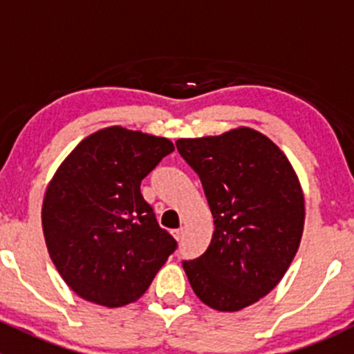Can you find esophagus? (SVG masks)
Instances as JSON below:
<instances>
[{"mask_svg": "<svg viewBox=\"0 0 354 354\" xmlns=\"http://www.w3.org/2000/svg\"><path fill=\"white\" fill-rule=\"evenodd\" d=\"M173 236L176 238L178 241H180L181 238H183V227H180V230H174V231H173Z\"/></svg>", "mask_w": 354, "mask_h": 354, "instance_id": "obj_1", "label": "esophagus"}]
</instances>
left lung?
I'll return each mask as SVG.
<instances>
[{
	"label": "left lung",
	"instance_id": "1",
	"mask_svg": "<svg viewBox=\"0 0 354 354\" xmlns=\"http://www.w3.org/2000/svg\"><path fill=\"white\" fill-rule=\"evenodd\" d=\"M176 149L214 216L210 245L183 269L205 305L236 312L276 288L295 259L305 221L298 178L279 147L250 128L181 138Z\"/></svg>",
	"mask_w": 354,
	"mask_h": 354
}]
</instances>
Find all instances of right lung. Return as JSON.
Listing matches in <instances>:
<instances>
[{"mask_svg": "<svg viewBox=\"0 0 354 354\" xmlns=\"http://www.w3.org/2000/svg\"><path fill=\"white\" fill-rule=\"evenodd\" d=\"M173 151L167 138L111 127L82 140L56 171L42 203L46 245L87 301H135L178 248L140 194L142 180Z\"/></svg>", "mask_w": 354, "mask_h": 354, "instance_id": "1", "label": "right lung"}]
</instances>
